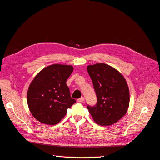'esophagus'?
<instances>
[{
    "mask_svg": "<svg viewBox=\"0 0 160 160\" xmlns=\"http://www.w3.org/2000/svg\"><path fill=\"white\" fill-rule=\"evenodd\" d=\"M84 101H85V98H83V97H82V98L77 99V101H78V102H79V103H83Z\"/></svg>",
    "mask_w": 160,
    "mask_h": 160,
    "instance_id": "1",
    "label": "esophagus"
}]
</instances>
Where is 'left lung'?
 <instances>
[{
	"label": "left lung",
	"instance_id": "1",
	"mask_svg": "<svg viewBox=\"0 0 160 160\" xmlns=\"http://www.w3.org/2000/svg\"><path fill=\"white\" fill-rule=\"evenodd\" d=\"M97 95L96 105H88L89 112L100 125L116 123L126 113L129 104V91L123 76L105 63L88 67Z\"/></svg>",
	"mask_w": 160,
	"mask_h": 160
}]
</instances>
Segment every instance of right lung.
<instances>
[{
    "label": "right lung",
    "instance_id": "right-lung-1",
    "mask_svg": "<svg viewBox=\"0 0 160 160\" xmlns=\"http://www.w3.org/2000/svg\"><path fill=\"white\" fill-rule=\"evenodd\" d=\"M72 71L71 65H51L34 78L28 89L27 103L38 122L48 125L58 123L65 117L67 109L76 102L66 84Z\"/></svg>",
    "mask_w": 160,
    "mask_h": 160
}]
</instances>
